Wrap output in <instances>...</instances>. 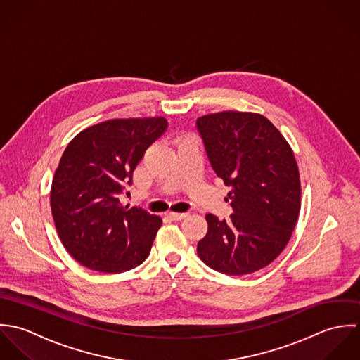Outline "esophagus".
I'll return each instance as SVG.
<instances>
[{"label":"esophagus","mask_w":360,"mask_h":360,"mask_svg":"<svg viewBox=\"0 0 360 360\" xmlns=\"http://www.w3.org/2000/svg\"><path fill=\"white\" fill-rule=\"evenodd\" d=\"M188 216L186 213H174V212H169L167 217L169 218V219H172V221H179V219H182V218H185V217Z\"/></svg>","instance_id":"obj_1"}]
</instances>
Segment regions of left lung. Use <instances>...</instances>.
<instances>
[{
	"instance_id": "left-lung-1",
	"label": "left lung",
	"mask_w": 360,
	"mask_h": 360,
	"mask_svg": "<svg viewBox=\"0 0 360 360\" xmlns=\"http://www.w3.org/2000/svg\"><path fill=\"white\" fill-rule=\"evenodd\" d=\"M217 176L231 186L233 214H206L198 255L213 270L245 276L287 246L300 212V178L290 146L262 114L221 111L196 121Z\"/></svg>"
}]
</instances>
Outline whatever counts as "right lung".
I'll return each mask as SVG.
<instances>
[{
	"label": "right lung",
	"instance_id": "right-lung-1",
	"mask_svg": "<svg viewBox=\"0 0 360 360\" xmlns=\"http://www.w3.org/2000/svg\"><path fill=\"white\" fill-rule=\"evenodd\" d=\"M167 125L164 117L110 120L83 129L67 146L50 203L63 245L82 266L115 274L147 259L162 221L124 206L120 195Z\"/></svg>",
	"mask_w": 360,
	"mask_h": 360
}]
</instances>
